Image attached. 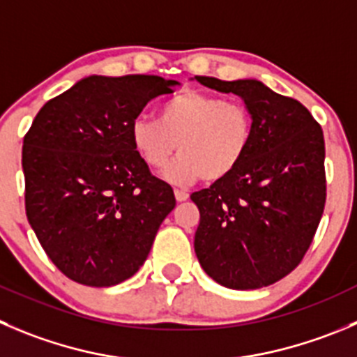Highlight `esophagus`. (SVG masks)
<instances>
[{
  "label": "esophagus",
  "instance_id": "1",
  "mask_svg": "<svg viewBox=\"0 0 357 357\" xmlns=\"http://www.w3.org/2000/svg\"><path fill=\"white\" fill-rule=\"evenodd\" d=\"M175 198H176V202L182 203V202H188L189 195L185 191H181V189H175Z\"/></svg>",
  "mask_w": 357,
  "mask_h": 357
}]
</instances>
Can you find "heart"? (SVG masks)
Returning <instances> with one entry per match:
<instances>
[{
  "mask_svg": "<svg viewBox=\"0 0 357 357\" xmlns=\"http://www.w3.org/2000/svg\"><path fill=\"white\" fill-rule=\"evenodd\" d=\"M131 145L144 165L162 169L173 152L178 158L165 176L173 184L202 178L213 184L243 162L254 138L249 108L199 91H182L158 107V121L137 119L130 130Z\"/></svg>",
  "mask_w": 357,
  "mask_h": 357,
  "instance_id": "b5f03b06",
  "label": "heart"
}]
</instances>
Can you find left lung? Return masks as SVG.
Instances as JSON below:
<instances>
[{
  "label": "left lung",
  "mask_w": 357,
  "mask_h": 357,
  "mask_svg": "<svg viewBox=\"0 0 357 357\" xmlns=\"http://www.w3.org/2000/svg\"><path fill=\"white\" fill-rule=\"evenodd\" d=\"M240 96L254 119L242 165L208 189L192 192L199 210L195 250L217 284L259 289L301 263L326 203L324 135L310 112L259 80L195 77Z\"/></svg>",
  "instance_id": "1"
}]
</instances>
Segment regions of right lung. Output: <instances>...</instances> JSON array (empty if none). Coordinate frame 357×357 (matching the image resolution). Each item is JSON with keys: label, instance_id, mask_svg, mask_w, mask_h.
<instances>
[{"label": "right lung", "instance_id": "1", "mask_svg": "<svg viewBox=\"0 0 357 357\" xmlns=\"http://www.w3.org/2000/svg\"><path fill=\"white\" fill-rule=\"evenodd\" d=\"M173 86L155 75H91L47 101L24 137L26 215L75 282L110 287L133 277L175 208L173 189L130 137L145 105Z\"/></svg>", "mask_w": 357, "mask_h": 357}]
</instances>
